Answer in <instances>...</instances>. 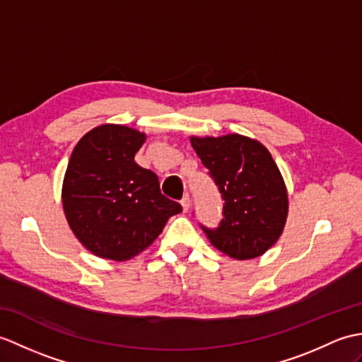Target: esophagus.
I'll return each instance as SVG.
<instances>
[{
    "label": "esophagus",
    "mask_w": 362,
    "mask_h": 362,
    "mask_svg": "<svg viewBox=\"0 0 362 362\" xmlns=\"http://www.w3.org/2000/svg\"><path fill=\"white\" fill-rule=\"evenodd\" d=\"M180 205H182V208H183V211H188V208H189V196H188V194H185V196L182 197Z\"/></svg>",
    "instance_id": "obj_1"
}]
</instances>
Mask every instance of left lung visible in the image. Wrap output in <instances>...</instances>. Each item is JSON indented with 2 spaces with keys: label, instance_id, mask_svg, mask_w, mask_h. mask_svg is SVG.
Here are the masks:
<instances>
[{
  "label": "left lung",
  "instance_id": "left-lung-1",
  "mask_svg": "<svg viewBox=\"0 0 362 362\" xmlns=\"http://www.w3.org/2000/svg\"><path fill=\"white\" fill-rule=\"evenodd\" d=\"M191 145L223 200L219 225L200 228L217 250L234 259L264 255L279 239L288 213L287 189L272 154L239 134L191 137Z\"/></svg>",
  "mask_w": 362,
  "mask_h": 362
}]
</instances>
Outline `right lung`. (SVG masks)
<instances>
[{
  "instance_id": "1",
  "label": "right lung",
  "mask_w": 362,
  "mask_h": 362,
  "mask_svg": "<svg viewBox=\"0 0 362 362\" xmlns=\"http://www.w3.org/2000/svg\"><path fill=\"white\" fill-rule=\"evenodd\" d=\"M145 134L120 124L89 131L74 148L63 182V208L77 239L95 256L128 260L148 248L177 202L134 160Z\"/></svg>"
}]
</instances>
